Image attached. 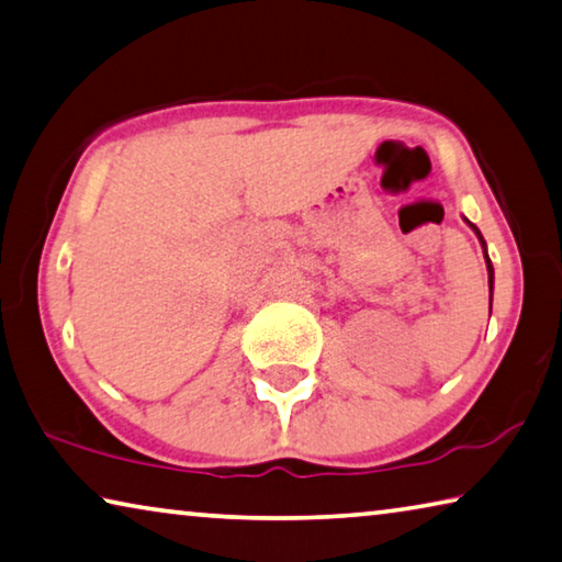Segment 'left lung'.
Listing matches in <instances>:
<instances>
[{"label": "left lung", "mask_w": 562, "mask_h": 562, "mask_svg": "<svg viewBox=\"0 0 562 562\" xmlns=\"http://www.w3.org/2000/svg\"><path fill=\"white\" fill-rule=\"evenodd\" d=\"M465 222H468V220H465ZM468 225L473 227V233L477 235L480 245H483V252H485V265H487V288H490V302H493V280H495V272H493V262H490V257H487V245H485L483 235H480V229L473 225V222H468Z\"/></svg>", "instance_id": "left-lung-1"}]
</instances>
